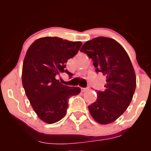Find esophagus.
<instances>
[{
	"instance_id": "obj_1",
	"label": "esophagus",
	"mask_w": 151,
	"mask_h": 151,
	"mask_svg": "<svg viewBox=\"0 0 151 151\" xmlns=\"http://www.w3.org/2000/svg\"><path fill=\"white\" fill-rule=\"evenodd\" d=\"M89 90V87L81 88V91H82V92H86V91H88Z\"/></svg>"
}]
</instances>
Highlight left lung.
I'll return each instance as SVG.
<instances>
[{"instance_id":"left-lung-1","label":"left lung","mask_w":151,"mask_h":151,"mask_svg":"<svg viewBox=\"0 0 151 151\" xmlns=\"http://www.w3.org/2000/svg\"><path fill=\"white\" fill-rule=\"evenodd\" d=\"M81 52L93 60L96 72L106 77L104 91L88 106L91 116L101 124L114 122L127 109L136 86L135 71L129 55L115 40L98 37L86 42Z\"/></svg>"}]
</instances>
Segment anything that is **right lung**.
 Masks as SVG:
<instances>
[{"label":"right lung","mask_w":151,"mask_h":151,"mask_svg":"<svg viewBox=\"0 0 151 151\" xmlns=\"http://www.w3.org/2000/svg\"><path fill=\"white\" fill-rule=\"evenodd\" d=\"M81 42L58 37L36 40L26 53L22 65V82L25 94L38 117L54 124L65 116L70 96L79 94L77 86H65L56 79L66 68L69 59L77 55Z\"/></svg>","instance_id":"add662e5"}]
</instances>
